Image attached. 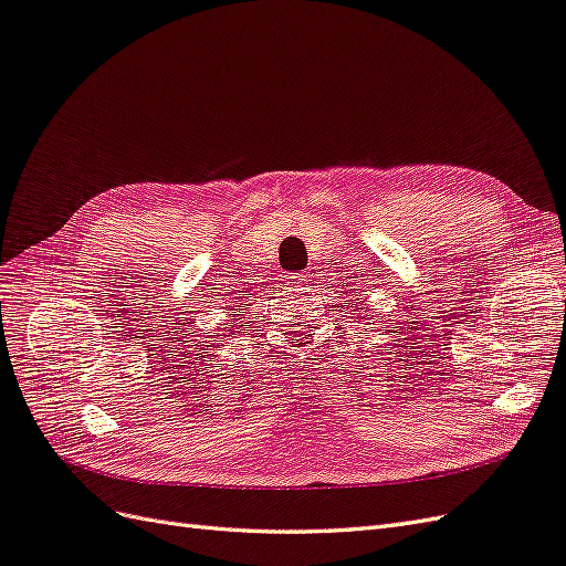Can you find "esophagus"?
<instances>
[{
	"label": "esophagus",
	"instance_id": "34e87169",
	"mask_svg": "<svg viewBox=\"0 0 566 566\" xmlns=\"http://www.w3.org/2000/svg\"><path fill=\"white\" fill-rule=\"evenodd\" d=\"M295 281L302 285V283H306V281H310V279H306V273H297V276H295Z\"/></svg>",
	"mask_w": 566,
	"mask_h": 566
}]
</instances>
